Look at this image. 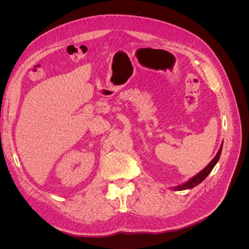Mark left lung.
<instances>
[{
	"label": "left lung",
	"instance_id": "obj_1",
	"mask_svg": "<svg viewBox=\"0 0 249 249\" xmlns=\"http://www.w3.org/2000/svg\"><path fill=\"white\" fill-rule=\"evenodd\" d=\"M222 147H223V142L221 143V146H220V148H219L217 154L215 155V158L210 161V163H209L204 169H202V171H201L198 175H196L195 177L191 178L189 180L185 181L184 184L176 186V187H173L172 189H173L174 191L189 190V189H193L194 187H196V186H198L199 184H201V182L208 177V175L212 172V169L214 168V166H215L216 163L218 162V160H219V159H220V155H221Z\"/></svg>",
	"mask_w": 249,
	"mask_h": 249
}]
</instances>
